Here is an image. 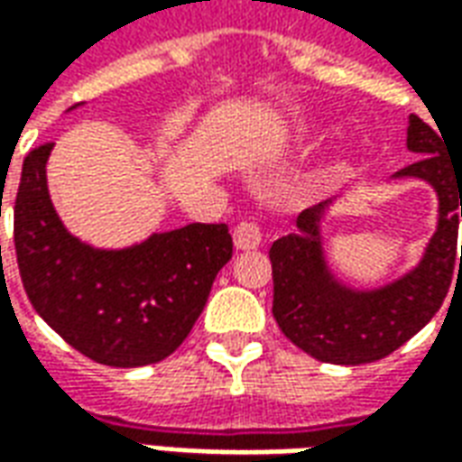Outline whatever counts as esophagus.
<instances>
[{
  "mask_svg": "<svg viewBox=\"0 0 462 462\" xmlns=\"http://www.w3.org/2000/svg\"><path fill=\"white\" fill-rule=\"evenodd\" d=\"M232 240H235V247L237 250H257L262 245V230L257 222L242 220L235 232H232Z\"/></svg>",
  "mask_w": 462,
  "mask_h": 462,
  "instance_id": "esophagus-1",
  "label": "esophagus"
}]
</instances>
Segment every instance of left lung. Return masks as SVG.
Segmentation results:
<instances>
[{
  "mask_svg": "<svg viewBox=\"0 0 462 462\" xmlns=\"http://www.w3.org/2000/svg\"><path fill=\"white\" fill-rule=\"evenodd\" d=\"M406 143L420 158L393 178H420L438 195V227L413 270L378 290L341 284L324 260L321 242L319 222L331 200L300 212V230L270 247L272 314L282 334L317 361L358 366L388 356L436 317L453 270H462V165L448 158L443 138L418 116L408 118Z\"/></svg>",
  "mask_w": 462,
  "mask_h": 462,
  "instance_id": "1",
  "label": "left lung"
}]
</instances>
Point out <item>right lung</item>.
Listing matches in <instances>:
<instances>
[{
  "instance_id": "obj_1",
  "label": "right lung",
  "mask_w": 462,
  "mask_h": 462,
  "mask_svg": "<svg viewBox=\"0 0 462 462\" xmlns=\"http://www.w3.org/2000/svg\"><path fill=\"white\" fill-rule=\"evenodd\" d=\"M51 148L46 143L26 155L14 202L26 297L84 356L116 368L158 364L190 334L217 272L230 262L227 225L192 222L123 250L91 247L66 230L51 205Z\"/></svg>"
}]
</instances>
